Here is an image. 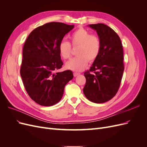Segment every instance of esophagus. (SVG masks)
Segmentation results:
<instances>
[{
    "instance_id": "esophagus-1",
    "label": "esophagus",
    "mask_w": 147,
    "mask_h": 147,
    "mask_svg": "<svg viewBox=\"0 0 147 147\" xmlns=\"http://www.w3.org/2000/svg\"><path fill=\"white\" fill-rule=\"evenodd\" d=\"M78 75H80L79 73H77V72H74V77H77V76H78Z\"/></svg>"
}]
</instances>
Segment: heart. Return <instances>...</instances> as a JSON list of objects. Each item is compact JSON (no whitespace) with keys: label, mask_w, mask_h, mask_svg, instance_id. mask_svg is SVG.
<instances>
[{"label":"heart","mask_w":147,"mask_h":147,"mask_svg":"<svg viewBox=\"0 0 147 147\" xmlns=\"http://www.w3.org/2000/svg\"><path fill=\"white\" fill-rule=\"evenodd\" d=\"M70 40L74 48H78V56L70 60L65 64L67 69L75 72H80L87 66L89 61H94L101 51L102 43L98 35L91 34L90 31L80 28L71 34ZM60 56L64 59L72 56V46L65 40L60 42L58 45Z\"/></svg>","instance_id":"b5f03b06"}]
</instances>
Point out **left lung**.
<instances>
[{
  "mask_svg": "<svg viewBox=\"0 0 147 147\" xmlns=\"http://www.w3.org/2000/svg\"><path fill=\"white\" fill-rule=\"evenodd\" d=\"M89 26L96 30L102 47L90 70L84 73L83 92L89 100L101 104L112 99L119 90L124 69L123 49L118 35L108 26L98 23Z\"/></svg>",
  "mask_w": 147,
  "mask_h": 147,
  "instance_id": "1",
  "label": "left lung"
}]
</instances>
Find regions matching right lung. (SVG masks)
Wrapping results in <instances>:
<instances>
[{"label":"right lung","mask_w":147,"mask_h":147,"mask_svg":"<svg viewBox=\"0 0 147 147\" xmlns=\"http://www.w3.org/2000/svg\"><path fill=\"white\" fill-rule=\"evenodd\" d=\"M74 28L48 23L33 30L24 43L20 74L28 95L39 105L48 107L59 102L66 84L74 77L70 70L55 72L63 65L59 43Z\"/></svg>","instance_id":"obj_1"}]
</instances>
